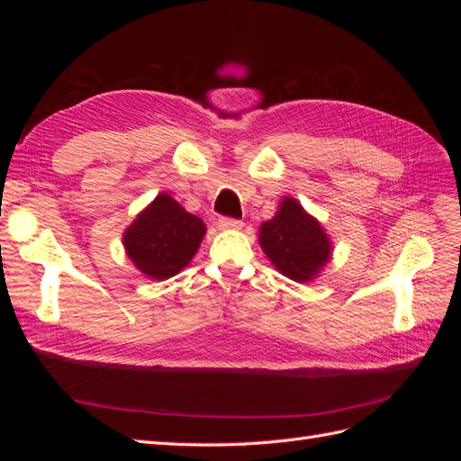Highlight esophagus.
Returning a JSON list of instances; mask_svg holds the SVG:
<instances>
[{
    "label": "esophagus",
    "instance_id": "esophagus-1",
    "mask_svg": "<svg viewBox=\"0 0 461 461\" xmlns=\"http://www.w3.org/2000/svg\"><path fill=\"white\" fill-rule=\"evenodd\" d=\"M242 225H244L242 221H239V219H229V217H221V219L217 221V227H219L221 230H240Z\"/></svg>",
    "mask_w": 461,
    "mask_h": 461
}]
</instances>
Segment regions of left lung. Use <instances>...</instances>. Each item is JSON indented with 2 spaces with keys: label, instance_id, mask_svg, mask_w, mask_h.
<instances>
[{
  "label": "left lung",
  "instance_id": "8db88e82",
  "mask_svg": "<svg viewBox=\"0 0 461 461\" xmlns=\"http://www.w3.org/2000/svg\"><path fill=\"white\" fill-rule=\"evenodd\" d=\"M259 246L273 267L294 283H312L332 258V240L302 203L285 196L273 219L259 227Z\"/></svg>",
  "mask_w": 461,
  "mask_h": 461
}]
</instances>
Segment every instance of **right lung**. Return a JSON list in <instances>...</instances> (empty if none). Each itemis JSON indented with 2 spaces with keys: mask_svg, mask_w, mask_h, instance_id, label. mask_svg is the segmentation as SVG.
Masks as SVG:
<instances>
[{
  "mask_svg": "<svg viewBox=\"0 0 461 461\" xmlns=\"http://www.w3.org/2000/svg\"><path fill=\"white\" fill-rule=\"evenodd\" d=\"M203 236V221L161 192L122 232V246L138 271L151 281H165L186 267Z\"/></svg>",
  "mask_w": 461,
  "mask_h": 461,
  "instance_id": "add662e5",
  "label": "right lung"
}]
</instances>
